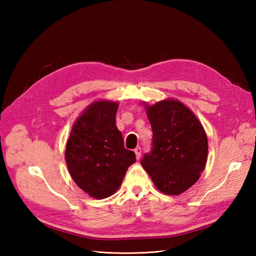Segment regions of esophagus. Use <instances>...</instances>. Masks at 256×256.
<instances>
[{"instance_id":"34e87169","label":"esophagus","mask_w":256,"mask_h":256,"mask_svg":"<svg viewBox=\"0 0 256 256\" xmlns=\"http://www.w3.org/2000/svg\"><path fill=\"white\" fill-rule=\"evenodd\" d=\"M134 154H136V158L138 160L141 158V154H142V150L141 147H136V148L134 150Z\"/></svg>"}]
</instances>
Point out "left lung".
I'll return each mask as SVG.
<instances>
[{
    "label": "left lung",
    "mask_w": 256,
    "mask_h": 256,
    "mask_svg": "<svg viewBox=\"0 0 256 256\" xmlns=\"http://www.w3.org/2000/svg\"><path fill=\"white\" fill-rule=\"evenodd\" d=\"M143 104L154 136L152 150L145 154L141 164L159 191L180 194L198 180L205 168L208 140L204 127L177 99Z\"/></svg>",
    "instance_id": "1"
}]
</instances>
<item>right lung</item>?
<instances>
[{"mask_svg": "<svg viewBox=\"0 0 256 256\" xmlns=\"http://www.w3.org/2000/svg\"><path fill=\"white\" fill-rule=\"evenodd\" d=\"M118 102L100 99L85 108L72 127L65 161L74 182L90 198L102 200L118 190L136 154L124 146L115 116Z\"/></svg>", "mask_w": 256, "mask_h": 256, "instance_id": "right-lung-1", "label": "right lung"}]
</instances>
